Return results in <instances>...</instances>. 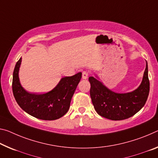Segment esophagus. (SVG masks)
Instances as JSON below:
<instances>
[{
	"mask_svg": "<svg viewBox=\"0 0 158 158\" xmlns=\"http://www.w3.org/2000/svg\"><path fill=\"white\" fill-rule=\"evenodd\" d=\"M89 77V73L86 71H84L82 72V78L84 79H86Z\"/></svg>",
	"mask_w": 158,
	"mask_h": 158,
	"instance_id": "34e87169",
	"label": "esophagus"
}]
</instances>
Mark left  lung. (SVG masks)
Returning a JSON list of instances; mask_svg holds the SVG:
<instances>
[{
	"mask_svg": "<svg viewBox=\"0 0 158 158\" xmlns=\"http://www.w3.org/2000/svg\"><path fill=\"white\" fill-rule=\"evenodd\" d=\"M146 62L141 85L134 91L126 94L112 91L97 79L90 77V96L97 113L111 120L125 119L137 113L146 104L148 97L150 82Z\"/></svg>",
	"mask_w": 158,
	"mask_h": 158,
	"instance_id": "8db88e82",
	"label": "left lung"
}]
</instances>
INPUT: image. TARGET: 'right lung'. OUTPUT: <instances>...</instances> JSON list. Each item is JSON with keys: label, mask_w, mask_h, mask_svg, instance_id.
Returning a JSON list of instances; mask_svg holds the SVG:
<instances>
[{"label": "right lung", "mask_w": 158, "mask_h": 158, "mask_svg": "<svg viewBox=\"0 0 158 158\" xmlns=\"http://www.w3.org/2000/svg\"><path fill=\"white\" fill-rule=\"evenodd\" d=\"M22 58L17 62L12 77V92L19 107L27 113L43 120H55L65 114L72 98L81 78V72L62 78L52 91L35 94L25 91L19 82V69Z\"/></svg>", "instance_id": "right-lung-1"}]
</instances>
